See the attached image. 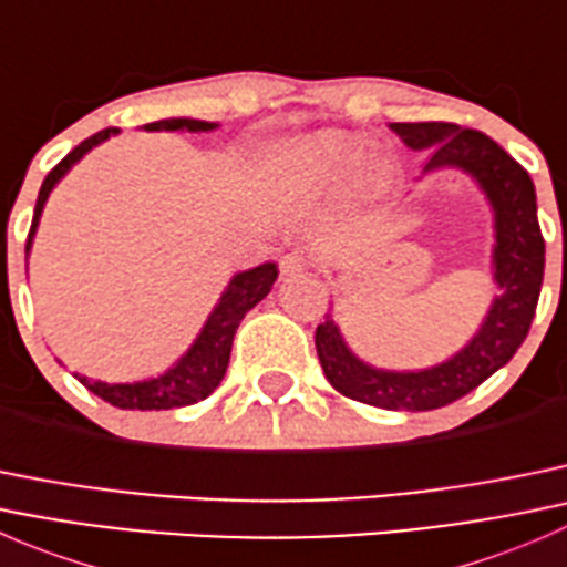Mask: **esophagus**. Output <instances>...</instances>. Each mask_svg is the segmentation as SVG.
<instances>
[{
    "label": "esophagus",
    "instance_id": "obj_1",
    "mask_svg": "<svg viewBox=\"0 0 567 567\" xmlns=\"http://www.w3.org/2000/svg\"><path fill=\"white\" fill-rule=\"evenodd\" d=\"M307 266H310V257H307L305 251H288V255L279 260L282 277H299V274L307 271Z\"/></svg>",
    "mask_w": 567,
    "mask_h": 567
}]
</instances>
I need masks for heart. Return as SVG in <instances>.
Instances as JSON below:
<instances>
[{
	"mask_svg": "<svg viewBox=\"0 0 567 567\" xmlns=\"http://www.w3.org/2000/svg\"><path fill=\"white\" fill-rule=\"evenodd\" d=\"M353 151H357V145H353L351 140L334 136V140H326V142H320V145L312 147L310 164L316 169H320V173H334V169L346 167V164L351 162Z\"/></svg>",
	"mask_w": 567,
	"mask_h": 567,
	"instance_id": "obj_1",
	"label": "heart"
}]
</instances>
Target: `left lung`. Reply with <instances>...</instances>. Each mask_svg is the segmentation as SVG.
I'll list each match as a JSON object with an SVG mask.
<instances>
[{
  "instance_id": "8db88e82",
  "label": "left lung",
  "mask_w": 567,
  "mask_h": 567,
  "mask_svg": "<svg viewBox=\"0 0 567 567\" xmlns=\"http://www.w3.org/2000/svg\"><path fill=\"white\" fill-rule=\"evenodd\" d=\"M411 151H427L422 175L461 169L480 186L494 210V285L499 290L477 334L447 362L425 370H381L362 362L342 340L331 312L316 331L326 379L346 398L390 411H431L477 390L505 368L527 337L546 266V244L537 225L535 183L483 131L455 123H392Z\"/></svg>"
}]
</instances>
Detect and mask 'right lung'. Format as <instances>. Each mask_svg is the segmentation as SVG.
Instances as JSON below:
<instances>
[{"instance_id": "right-lung-1", "label": "right lung", "mask_w": 567, "mask_h": 567, "mask_svg": "<svg viewBox=\"0 0 567 567\" xmlns=\"http://www.w3.org/2000/svg\"><path fill=\"white\" fill-rule=\"evenodd\" d=\"M216 123H205V120H192V117H169L158 120V123H147L145 131H214ZM120 128H106L93 134L90 140H84L82 145L73 147L49 175H45L43 186H40L38 203H35V216H32L30 238H27V255L32 249V238H35L40 214H43V205L49 199L51 188L62 181L76 162H82L95 145L106 142L109 136L117 134ZM277 266L274 262H262V266L249 268V271L236 274L230 279V285L221 293L219 305L214 307L208 320H205L203 331L197 334V340L192 342L186 353L167 370V373L156 375V379L147 381H134V384H106V381H90L87 375H76L90 392L104 398L106 403L117 405V409H131V411H162V409H181V405H192L197 400H205L216 386L225 379L227 362H230L233 351V337H236L238 323L244 316L268 296L274 279H277Z\"/></svg>"}]
</instances>
